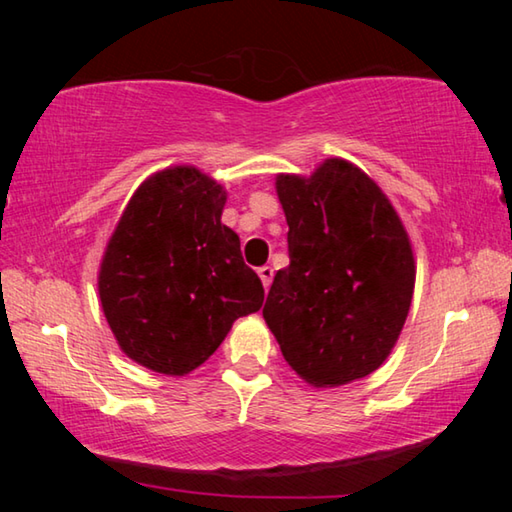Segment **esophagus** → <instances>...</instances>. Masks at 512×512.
<instances>
[{"instance_id":"esophagus-1","label":"esophagus","mask_w":512,"mask_h":512,"mask_svg":"<svg viewBox=\"0 0 512 512\" xmlns=\"http://www.w3.org/2000/svg\"><path fill=\"white\" fill-rule=\"evenodd\" d=\"M257 273H259V277H262L264 289L271 287V282H273V268H271V266H262Z\"/></svg>"}]
</instances>
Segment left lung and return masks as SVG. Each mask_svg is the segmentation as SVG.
<instances>
[{
  "label": "left lung",
  "instance_id": "1",
  "mask_svg": "<svg viewBox=\"0 0 512 512\" xmlns=\"http://www.w3.org/2000/svg\"><path fill=\"white\" fill-rule=\"evenodd\" d=\"M289 266L275 273L264 320L282 357L314 388L375 372L411 309L413 246L400 214L357 164L327 158L311 176L277 173Z\"/></svg>",
  "mask_w": 512,
  "mask_h": 512
}]
</instances>
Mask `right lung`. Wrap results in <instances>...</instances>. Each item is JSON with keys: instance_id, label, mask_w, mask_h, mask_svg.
I'll return each mask as SVG.
<instances>
[{"instance_id": "right-lung-1", "label": "right lung", "mask_w": 512, "mask_h": 512, "mask_svg": "<svg viewBox=\"0 0 512 512\" xmlns=\"http://www.w3.org/2000/svg\"><path fill=\"white\" fill-rule=\"evenodd\" d=\"M225 201V187L194 164L155 171L103 250L99 298L117 345L160 375H189L264 302L239 235L221 223Z\"/></svg>"}]
</instances>
